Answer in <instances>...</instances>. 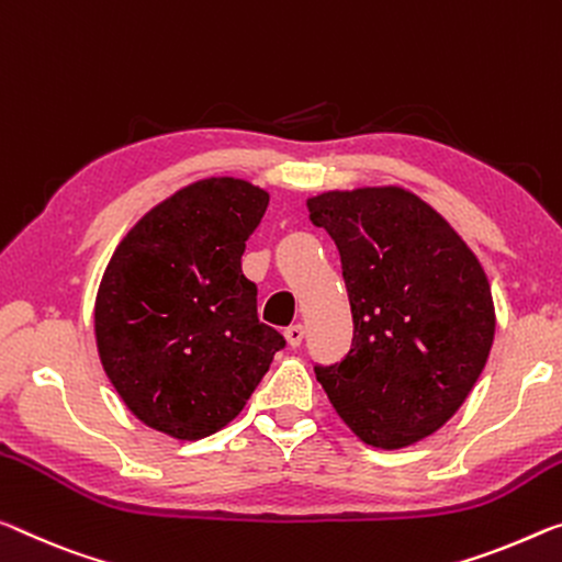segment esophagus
I'll list each match as a JSON object with an SVG mask.
<instances>
[{"label":"esophagus","mask_w":562,"mask_h":562,"mask_svg":"<svg viewBox=\"0 0 562 562\" xmlns=\"http://www.w3.org/2000/svg\"><path fill=\"white\" fill-rule=\"evenodd\" d=\"M283 339H286V344L291 349H296L301 341H304V326L301 324H293V326H289L286 331H283Z\"/></svg>","instance_id":"esophagus-1"}]
</instances>
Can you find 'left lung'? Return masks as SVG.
<instances>
[{
  "label": "left lung",
  "mask_w": 562,
  "mask_h": 562,
  "mask_svg": "<svg viewBox=\"0 0 562 562\" xmlns=\"http://www.w3.org/2000/svg\"><path fill=\"white\" fill-rule=\"evenodd\" d=\"M334 238L353 316L341 364L316 367L331 407L361 442L402 450L468 400L495 339L485 269L442 215L402 186L306 198Z\"/></svg>",
  "instance_id": "1"
}]
</instances>
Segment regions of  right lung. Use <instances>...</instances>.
Returning a JSON list of instances; mask_svg holds the SVG:
<instances>
[{
  "label": "right lung",
  "instance_id": "add662e5",
  "mask_svg": "<svg viewBox=\"0 0 562 562\" xmlns=\"http://www.w3.org/2000/svg\"><path fill=\"white\" fill-rule=\"evenodd\" d=\"M269 191L244 178L180 188L125 233L94 299L100 364L143 425L203 439L233 422L283 336L240 271Z\"/></svg>",
  "mask_w": 562,
  "mask_h": 562
}]
</instances>
